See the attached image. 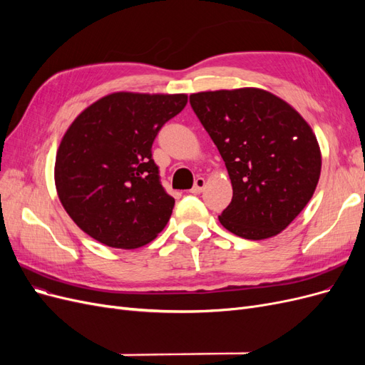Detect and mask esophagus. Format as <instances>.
I'll return each instance as SVG.
<instances>
[{
    "instance_id": "1",
    "label": "esophagus",
    "mask_w": 365,
    "mask_h": 365,
    "mask_svg": "<svg viewBox=\"0 0 365 365\" xmlns=\"http://www.w3.org/2000/svg\"><path fill=\"white\" fill-rule=\"evenodd\" d=\"M204 187H205V180L202 178V176H197V178L195 180V185L192 187L190 193H193V195H200V193L204 190Z\"/></svg>"
}]
</instances>
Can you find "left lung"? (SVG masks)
Returning a JSON list of instances; mask_svg holds the SVG:
<instances>
[{"label": "left lung", "instance_id": "1", "mask_svg": "<svg viewBox=\"0 0 365 365\" xmlns=\"http://www.w3.org/2000/svg\"><path fill=\"white\" fill-rule=\"evenodd\" d=\"M190 105L233 185L219 222L250 240L282 233L311 201L322 173L312 128L288 102L260 88L195 93Z\"/></svg>", "mask_w": 365, "mask_h": 365}]
</instances>
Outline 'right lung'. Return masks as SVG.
Segmentation results:
<instances>
[{
    "label": "right lung",
    "mask_w": 365,
    "mask_h": 365,
    "mask_svg": "<svg viewBox=\"0 0 365 365\" xmlns=\"http://www.w3.org/2000/svg\"><path fill=\"white\" fill-rule=\"evenodd\" d=\"M185 105L187 94L120 91L74 118L56 153L54 184L65 212L88 236L134 250L168 225L175 200L160 182L152 143Z\"/></svg>",
    "instance_id": "obj_1"
}]
</instances>
